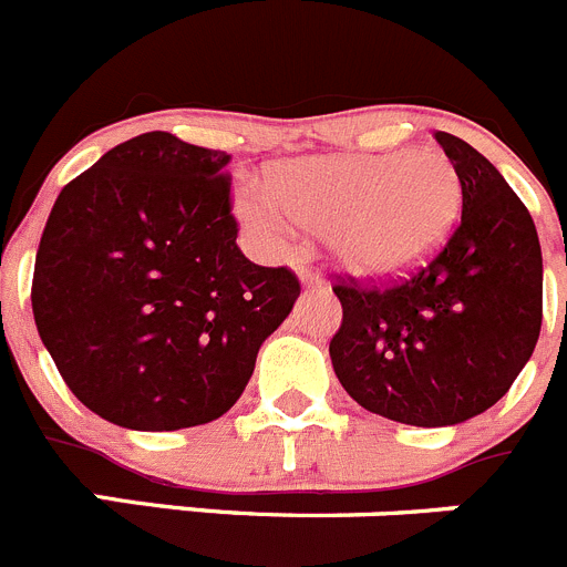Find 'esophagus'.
Wrapping results in <instances>:
<instances>
[{"instance_id":"obj_1","label":"esophagus","mask_w":567,"mask_h":567,"mask_svg":"<svg viewBox=\"0 0 567 567\" xmlns=\"http://www.w3.org/2000/svg\"><path fill=\"white\" fill-rule=\"evenodd\" d=\"M299 279L305 285H308V288H313V285H321V277H319V271H313V268L310 266H301L299 268Z\"/></svg>"}]
</instances>
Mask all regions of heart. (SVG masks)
<instances>
[{
    "mask_svg": "<svg viewBox=\"0 0 567 567\" xmlns=\"http://www.w3.org/2000/svg\"><path fill=\"white\" fill-rule=\"evenodd\" d=\"M243 224L268 248H282L293 224L324 235L343 268L400 274L420 266L453 231L462 182L442 153H349L288 162L268 193L246 189Z\"/></svg>",
    "mask_w": 567,
    "mask_h": 567,
    "instance_id": "obj_1",
    "label": "heart"
}]
</instances>
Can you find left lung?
<instances>
[{"instance_id":"1","label":"left lung","mask_w":567,"mask_h":567,"mask_svg":"<svg viewBox=\"0 0 567 567\" xmlns=\"http://www.w3.org/2000/svg\"><path fill=\"white\" fill-rule=\"evenodd\" d=\"M462 182V220L400 279L336 277L330 341L347 394L416 427L458 425L509 391L543 324V251L526 204L473 145L436 131Z\"/></svg>"}]
</instances>
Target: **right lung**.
I'll return each instance as SVG.
<instances>
[{
    "label": "right lung",
    "instance_id": "add662e5",
    "mask_svg": "<svg viewBox=\"0 0 567 567\" xmlns=\"http://www.w3.org/2000/svg\"><path fill=\"white\" fill-rule=\"evenodd\" d=\"M224 151L147 131L66 184L47 218L33 316L69 391L131 431L224 416L301 285L237 246Z\"/></svg>",
    "mask_w": 567,
    "mask_h": 567
}]
</instances>
